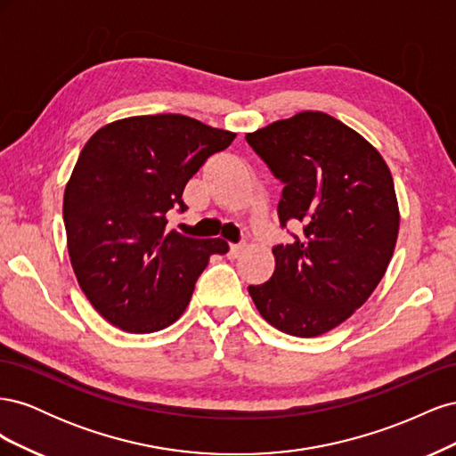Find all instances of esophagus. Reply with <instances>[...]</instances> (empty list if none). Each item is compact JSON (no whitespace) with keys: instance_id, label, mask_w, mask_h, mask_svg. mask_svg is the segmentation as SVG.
Segmentation results:
<instances>
[{"instance_id":"obj_1","label":"esophagus","mask_w":456,"mask_h":456,"mask_svg":"<svg viewBox=\"0 0 456 456\" xmlns=\"http://www.w3.org/2000/svg\"><path fill=\"white\" fill-rule=\"evenodd\" d=\"M245 243H230V258H238L245 251Z\"/></svg>"}]
</instances>
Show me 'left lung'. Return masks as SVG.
Listing matches in <instances>:
<instances>
[{
  "label": "left lung",
  "instance_id": "left-lung-1",
  "mask_svg": "<svg viewBox=\"0 0 456 456\" xmlns=\"http://www.w3.org/2000/svg\"><path fill=\"white\" fill-rule=\"evenodd\" d=\"M245 139L283 184L281 228H302L273 247L272 278L249 285V295L283 333L323 335L363 305L390 265L399 230L390 169L360 133L323 112H300Z\"/></svg>",
  "mask_w": 456,
  "mask_h": 456
}]
</instances>
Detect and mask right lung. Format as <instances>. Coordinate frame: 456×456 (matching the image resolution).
I'll return each mask as SVG.
<instances>
[{"label": "right lung", "instance_id": "obj_1", "mask_svg": "<svg viewBox=\"0 0 456 456\" xmlns=\"http://www.w3.org/2000/svg\"><path fill=\"white\" fill-rule=\"evenodd\" d=\"M236 133L181 114L108 123L81 150L64 190V226L81 291L106 322L154 333L186 310L211 255L224 240L169 230L184 213L186 183Z\"/></svg>", "mask_w": 456, "mask_h": 456}]
</instances>
